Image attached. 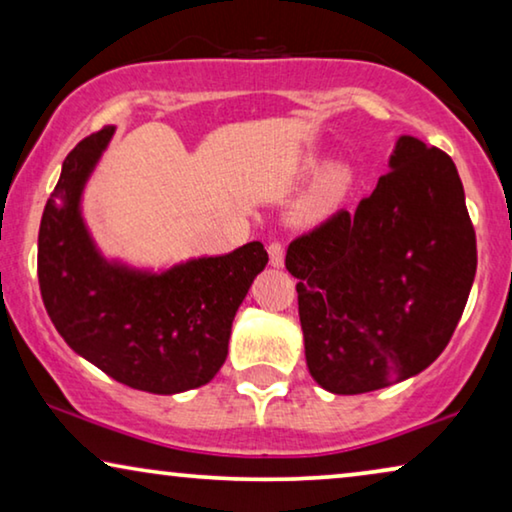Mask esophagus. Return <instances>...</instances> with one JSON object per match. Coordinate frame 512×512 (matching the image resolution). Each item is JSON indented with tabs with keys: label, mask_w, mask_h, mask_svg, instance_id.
<instances>
[{
	"label": "esophagus",
	"mask_w": 512,
	"mask_h": 512,
	"mask_svg": "<svg viewBox=\"0 0 512 512\" xmlns=\"http://www.w3.org/2000/svg\"><path fill=\"white\" fill-rule=\"evenodd\" d=\"M268 254H270L272 268H282V265H284V244L282 242H272L268 247Z\"/></svg>",
	"instance_id": "34e87169"
}]
</instances>
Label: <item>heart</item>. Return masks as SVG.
<instances>
[{"label":"heart","mask_w":512,"mask_h":512,"mask_svg":"<svg viewBox=\"0 0 512 512\" xmlns=\"http://www.w3.org/2000/svg\"><path fill=\"white\" fill-rule=\"evenodd\" d=\"M319 167L317 158H307L303 163L305 172H312ZM354 184V172L349 165L335 163L321 170L317 177L312 179V184L303 193V198L298 200L296 209H293V221L298 223H314L324 219L333 212L335 207L345 200L349 188Z\"/></svg>","instance_id":"obj_1"}]
</instances>
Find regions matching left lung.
<instances>
[{"label":"left lung","mask_w":512,"mask_h":512,"mask_svg":"<svg viewBox=\"0 0 512 512\" xmlns=\"http://www.w3.org/2000/svg\"><path fill=\"white\" fill-rule=\"evenodd\" d=\"M478 249L452 158L398 137L389 172L286 251L310 375L331 394H366L422 373L450 342Z\"/></svg>","instance_id":"1"}]
</instances>
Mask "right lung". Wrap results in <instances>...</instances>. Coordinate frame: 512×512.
Returning <instances> with one entry per match:
<instances>
[{"label":"right lung","mask_w":512,"mask_h":512,"mask_svg":"<svg viewBox=\"0 0 512 512\" xmlns=\"http://www.w3.org/2000/svg\"><path fill=\"white\" fill-rule=\"evenodd\" d=\"M114 130L81 139L62 163L39 226L41 298L67 345L102 373L149 394H179L219 373L237 307L268 251L249 242L163 272L107 261L81 216V195Z\"/></svg>","instance_id":"obj_1"}]
</instances>
